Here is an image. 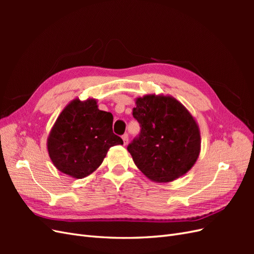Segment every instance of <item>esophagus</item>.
I'll return each mask as SVG.
<instances>
[{"instance_id": "34e87169", "label": "esophagus", "mask_w": 254, "mask_h": 254, "mask_svg": "<svg viewBox=\"0 0 254 254\" xmlns=\"http://www.w3.org/2000/svg\"><path fill=\"white\" fill-rule=\"evenodd\" d=\"M122 139H123V141H124V145L128 144V134L127 133H125L124 135H122Z\"/></svg>"}]
</instances>
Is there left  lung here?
<instances>
[{"label": "left lung", "instance_id": "8db88e82", "mask_svg": "<svg viewBox=\"0 0 254 254\" xmlns=\"http://www.w3.org/2000/svg\"><path fill=\"white\" fill-rule=\"evenodd\" d=\"M135 105L132 114L141 133L127 147L134 164L153 182L180 178L200 153V130L195 118L170 95L147 94L137 97Z\"/></svg>", "mask_w": 254, "mask_h": 254}]
</instances>
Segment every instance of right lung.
I'll return each mask as SVG.
<instances>
[{
    "label": "right lung",
    "mask_w": 254,
    "mask_h": 254,
    "mask_svg": "<svg viewBox=\"0 0 254 254\" xmlns=\"http://www.w3.org/2000/svg\"><path fill=\"white\" fill-rule=\"evenodd\" d=\"M113 115L98 109L95 98L68 103L48 136V151L58 171L82 179L103 163L109 148L123 145L112 131Z\"/></svg>",
    "instance_id": "obj_1"
}]
</instances>
